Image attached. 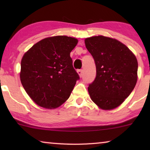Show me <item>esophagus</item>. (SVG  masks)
Instances as JSON below:
<instances>
[{
	"instance_id": "esophagus-1",
	"label": "esophagus",
	"mask_w": 150,
	"mask_h": 150,
	"mask_svg": "<svg viewBox=\"0 0 150 150\" xmlns=\"http://www.w3.org/2000/svg\"><path fill=\"white\" fill-rule=\"evenodd\" d=\"M77 72H78V74H79L80 77L83 76V69H78Z\"/></svg>"
}]
</instances>
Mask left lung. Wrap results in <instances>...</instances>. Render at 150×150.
<instances>
[{"instance_id":"1","label":"left lung","mask_w":150,"mask_h":150,"mask_svg":"<svg viewBox=\"0 0 150 150\" xmlns=\"http://www.w3.org/2000/svg\"><path fill=\"white\" fill-rule=\"evenodd\" d=\"M86 48L95 61L96 76L88 91L94 103L104 110L120 106L134 89L138 63L128 47L102 35L85 39Z\"/></svg>"}]
</instances>
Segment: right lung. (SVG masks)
I'll return each instance as SVG.
<instances>
[{"label":"right lung","mask_w":150,"mask_h":150,"mask_svg":"<svg viewBox=\"0 0 150 150\" xmlns=\"http://www.w3.org/2000/svg\"><path fill=\"white\" fill-rule=\"evenodd\" d=\"M77 43L70 37H51L40 41L24 54L20 81L38 105L54 108L69 98L80 79L70 57Z\"/></svg>","instance_id":"add662e5"}]
</instances>
